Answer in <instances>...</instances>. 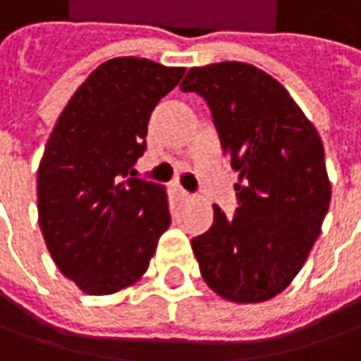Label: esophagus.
Returning a JSON list of instances; mask_svg holds the SVG:
<instances>
[{"mask_svg":"<svg viewBox=\"0 0 361 361\" xmlns=\"http://www.w3.org/2000/svg\"><path fill=\"white\" fill-rule=\"evenodd\" d=\"M173 194H176L178 200H188L190 198V192H185L181 185H173Z\"/></svg>","mask_w":361,"mask_h":361,"instance_id":"1","label":"esophagus"}]
</instances>
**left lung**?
<instances>
[{"instance_id":"left-lung-1","label":"left lung","mask_w":361,"mask_h":361,"mask_svg":"<svg viewBox=\"0 0 361 361\" xmlns=\"http://www.w3.org/2000/svg\"><path fill=\"white\" fill-rule=\"evenodd\" d=\"M206 99L231 167L237 212L192 239L204 282L231 302L280 294L307 262L331 202L323 140L271 75L224 61L192 67L180 85Z\"/></svg>"}]
</instances>
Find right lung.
Returning a JSON list of instances; mask_svg holds the SVG:
<instances>
[{"label": "right lung", "instance_id": "obj_1", "mask_svg": "<svg viewBox=\"0 0 361 361\" xmlns=\"http://www.w3.org/2000/svg\"><path fill=\"white\" fill-rule=\"evenodd\" d=\"M183 71L110 59L54 124L36 178L38 223L56 267L85 294L135 284L171 223L165 188L130 176L147 149L151 112Z\"/></svg>", "mask_w": 361, "mask_h": 361}]
</instances>
